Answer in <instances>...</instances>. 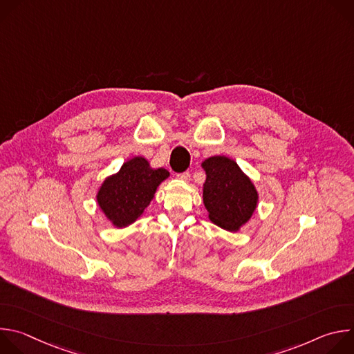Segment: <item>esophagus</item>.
<instances>
[{"mask_svg":"<svg viewBox=\"0 0 354 354\" xmlns=\"http://www.w3.org/2000/svg\"><path fill=\"white\" fill-rule=\"evenodd\" d=\"M178 179H180V180H183V182H189V180H190V174H189V172L178 174Z\"/></svg>","mask_w":354,"mask_h":354,"instance_id":"34e87169","label":"esophagus"}]
</instances>
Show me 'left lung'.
<instances>
[{
	"label": "left lung",
	"instance_id": "left-lung-1",
	"mask_svg": "<svg viewBox=\"0 0 354 354\" xmlns=\"http://www.w3.org/2000/svg\"><path fill=\"white\" fill-rule=\"evenodd\" d=\"M206 172L203 203L209 220L223 230L236 232L254 216L259 193L239 165L225 157L213 156L201 162Z\"/></svg>",
	"mask_w": 354,
	"mask_h": 354
}]
</instances>
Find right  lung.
I'll use <instances>...</instances> for the list:
<instances>
[{
    "mask_svg": "<svg viewBox=\"0 0 354 354\" xmlns=\"http://www.w3.org/2000/svg\"><path fill=\"white\" fill-rule=\"evenodd\" d=\"M168 178L167 169H154L144 157H133L100 183L96 203L113 227H129L144 214L157 189Z\"/></svg>",
    "mask_w": 354,
    "mask_h": 354,
    "instance_id": "right-lung-1",
    "label": "right lung"
}]
</instances>
